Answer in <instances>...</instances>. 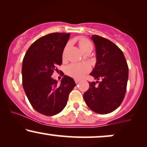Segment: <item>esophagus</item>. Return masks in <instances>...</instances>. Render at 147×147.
Segmentation results:
<instances>
[{"label":"esophagus","mask_w":147,"mask_h":147,"mask_svg":"<svg viewBox=\"0 0 147 147\" xmlns=\"http://www.w3.org/2000/svg\"><path fill=\"white\" fill-rule=\"evenodd\" d=\"M75 83H76V84H77V83H79V82H80V80H79V79H75Z\"/></svg>","instance_id":"1"}]
</instances>
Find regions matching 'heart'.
<instances>
[{
	"label": "heart",
	"instance_id": "heart-1",
	"mask_svg": "<svg viewBox=\"0 0 147 147\" xmlns=\"http://www.w3.org/2000/svg\"><path fill=\"white\" fill-rule=\"evenodd\" d=\"M79 46L82 52L88 48L92 47L90 41L86 38H82L79 41ZM90 67L86 63H72L67 67L66 72L70 77L75 79H81L85 74L89 72Z\"/></svg>",
	"mask_w": 147,
	"mask_h": 147
}]
</instances>
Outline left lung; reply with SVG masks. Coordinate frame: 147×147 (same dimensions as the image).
<instances>
[{
    "label": "left lung",
    "instance_id": "obj_1",
    "mask_svg": "<svg viewBox=\"0 0 147 147\" xmlns=\"http://www.w3.org/2000/svg\"><path fill=\"white\" fill-rule=\"evenodd\" d=\"M91 39L95 45L97 62L90 75L97 81L89 83L84 99L94 112L110 113L124 98L129 68L122 51L112 41L98 35H92Z\"/></svg>",
    "mask_w": 147,
    "mask_h": 147
}]
</instances>
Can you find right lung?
Listing matches in <instances>:
<instances>
[{
    "label": "right lung",
    "instance_id": "obj_1",
    "mask_svg": "<svg viewBox=\"0 0 147 147\" xmlns=\"http://www.w3.org/2000/svg\"><path fill=\"white\" fill-rule=\"evenodd\" d=\"M70 33L55 32L37 39L25 53L22 65L23 87L31 105L47 116L60 113L66 106L68 96L76 84L64 75L58 84L51 77L57 65L62 63V55Z\"/></svg>",
    "mask_w": 147,
    "mask_h": 147
}]
</instances>
